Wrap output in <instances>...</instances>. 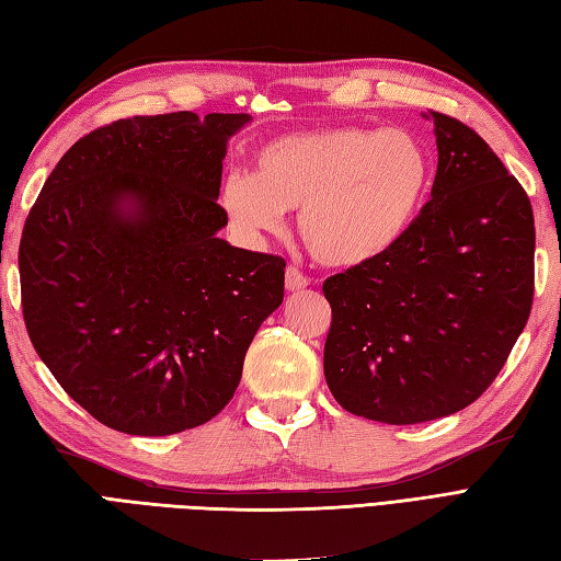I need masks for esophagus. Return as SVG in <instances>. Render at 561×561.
I'll return each instance as SVG.
<instances>
[{"mask_svg":"<svg viewBox=\"0 0 561 561\" xmlns=\"http://www.w3.org/2000/svg\"><path fill=\"white\" fill-rule=\"evenodd\" d=\"M311 280H309V276H305L302 271H299L297 266H288L285 268V288L288 290H302V288H307Z\"/></svg>","mask_w":561,"mask_h":561,"instance_id":"obj_1","label":"esophagus"}]
</instances>
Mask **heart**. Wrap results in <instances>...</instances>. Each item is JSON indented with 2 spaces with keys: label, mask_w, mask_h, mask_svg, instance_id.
I'll return each mask as SVG.
<instances>
[{
  "label": "heart",
  "mask_w": 561,
  "mask_h": 561,
  "mask_svg": "<svg viewBox=\"0 0 561 561\" xmlns=\"http://www.w3.org/2000/svg\"><path fill=\"white\" fill-rule=\"evenodd\" d=\"M426 145L402 128L337 126L285 135L259 149L254 173H230L221 207L244 236L297 214L309 252L328 266L371 262L398 244L431 193Z\"/></svg>",
  "instance_id": "b5f03b06"
}]
</instances>
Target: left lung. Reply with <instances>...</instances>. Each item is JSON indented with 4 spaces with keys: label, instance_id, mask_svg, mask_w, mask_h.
Wrapping results in <instances>:
<instances>
[{
    "label": "left lung",
    "instance_id": "8db88e82",
    "mask_svg": "<svg viewBox=\"0 0 561 561\" xmlns=\"http://www.w3.org/2000/svg\"><path fill=\"white\" fill-rule=\"evenodd\" d=\"M438 173L407 236L323 280V374L337 404L392 426L461 412L530 317L536 226L522 183L467 123L428 108Z\"/></svg>",
    "mask_w": 561,
    "mask_h": 561
}]
</instances>
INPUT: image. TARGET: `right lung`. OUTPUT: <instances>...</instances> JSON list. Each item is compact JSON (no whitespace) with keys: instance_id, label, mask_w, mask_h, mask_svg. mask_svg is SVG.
<instances>
[{"instance_id":"add662e5","label":"right lung","mask_w":561,"mask_h":561,"mask_svg":"<svg viewBox=\"0 0 561 561\" xmlns=\"http://www.w3.org/2000/svg\"><path fill=\"white\" fill-rule=\"evenodd\" d=\"M248 114L118 118L49 173L19 248L23 321L59 386L104 426L171 435L233 398L285 259L216 230L226 142ZM131 202V211L122 202Z\"/></svg>"}]
</instances>
